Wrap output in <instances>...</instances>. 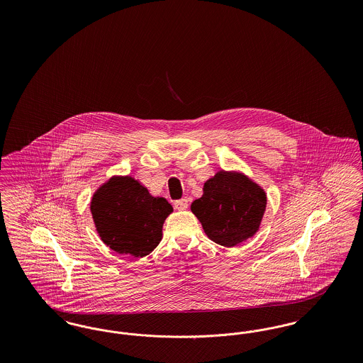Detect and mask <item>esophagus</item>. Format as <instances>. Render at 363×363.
<instances>
[{
  "label": "esophagus",
  "instance_id": "34e87169",
  "mask_svg": "<svg viewBox=\"0 0 363 363\" xmlns=\"http://www.w3.org/2000/svg\"><path fill=\"white\" fill-rule=\"evenodd\" d=\"M174 207L177 208L178 211H185L186 208L189 207V200H188V199L177 200V201L174 203Z\"/></svg>",
  "mask_w": 363,
  "mask_h": 363
}]
</instances>
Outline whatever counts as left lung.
<instances>
[{
    "instance_id": "8db88e82",
    "label": "left lung",
    "mask_w": 363,
    "mask_h": 363,
    "mask_svg": "<svg viewBox=\"0 0 363 363\" xmlns=\"http://www.w3.org/2000/svg\"><path fill=\"white\" fill-rule=\"evenodd\" d=\"M190 209L211 241L233 247L259 231L267 193L242 172L219 170L204 182L203 196L191 203Z\"/></svg>"
}]
</instances>
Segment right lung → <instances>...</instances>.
<instances>
[{"instance_id": "1", "label": "right lung", "mask_w": 363, "mask_h": 363, "mask_svg": "<svg viewBox=\"0 0 363 363\" xmlns=\"http://www.w3.org/2000/svg\"><path fill=\"white\" fill-rule=\"evenodd\" d=\"M89 211L98 235L120 255L145 257L162 241L172 204L130 175H113L94 191Z\"/></svg>"}]
</instances>
